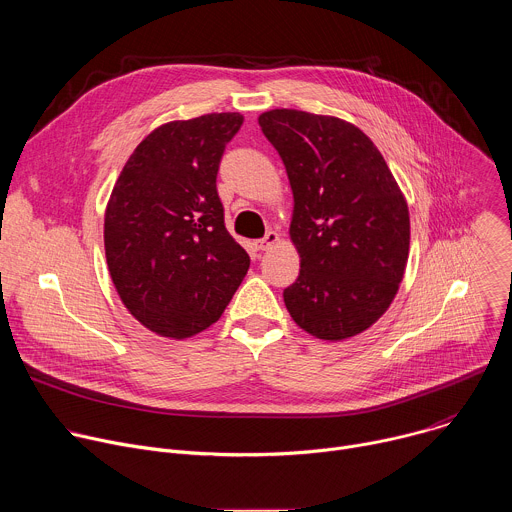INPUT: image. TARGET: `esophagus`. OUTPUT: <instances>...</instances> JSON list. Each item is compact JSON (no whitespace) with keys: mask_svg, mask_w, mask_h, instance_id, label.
<instances>
[{"mask_svg":"<svg viewBox=\"0 0 512 512\" xmlns=\"http://www.w3.org/2000/svg\"><path fill=\"white\" fill-rule=\"evenodd\" d=\"M277 241H279V235H277L275 231H269L263 239L257 241V249H259V251H267V249H271Z\"/></svg>","mask_w":512,"mask_h":512,"instance_id":"1","label":"esophagus"}]
</instances>
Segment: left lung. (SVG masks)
I'll return each instance as SVG.
<instances>
[{"label":"left lung","instance_id":"1","mask_svg":"<svg viewBox=\"0 0 512 512\" xmlns=\"http://www.w3.org/2000/svg\"><path fill=\"white\" fill-rule=\"evenodd\" d=\"M259 125L291 192L289 237L300 275L283 289L294 322L322 340L371 328L391 306L409 255V208L387 162L358 127L273 109Z\"/></svg>","mask_w":512,"mask_h":512}]
</instances>
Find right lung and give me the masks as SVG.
<instances>
[{"instance_id":"right-lung-1","label":"right lung","mask_w":512,"mask_h":512,"mask_svg":"<svg viewBox=\"0 0 512 512\" xmlns=\"http://www.w3.org/2000/svg\"><path fill=\"white\" fill-rule=\"evenodd\" d=\"M239 113L170 121L123 166L105 210V255L129 314L166 338H190L223 316L249 269L216 192Z\"/></svg>"}]
</instances>
